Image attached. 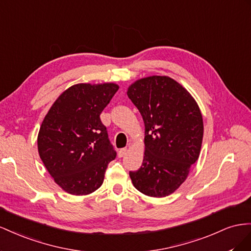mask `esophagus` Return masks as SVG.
<instances>
[{
  "instance_id": "34e87169",
  "label": "esophagus",
  "mask_w": 251,
  "mask_h": 251,
  "mask_svg": "<svg viewBox=\"0 0 251 251\" xmlns=\"http://www.w3.org/2000/svg\"><path fill=\"white\" fill-rule=\"evenodd\" d=\"M127 152V148H122L119 150V156L120 157H123Z\"/></svg>"
}]
</instances>
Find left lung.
I'll return each instance as SVG.
<instances>
[{"instance_id":"1","label":"left lung","mask_w":251,"mask_h":251,"mask_svg":"<svg viewBox=\"0 0 251 251\" xmlns=\"http://www.w3.org/2000/svg\"><path fill=\"white\" fill-rule=\"evenodd\" d=\"M145 124L141 168L130 171L132 184L152 198L174 193L187 178L201 152V110L188 90L167 75L140 78L127 89Z\"/></svg>"}]
</instances>
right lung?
<instances>
[{
  "label": "right lung",
  "mask_w": 251,
  "mask_h": 251,
  "mask_svg": "<svg viewBox=\"0 0 251 251\" xmlns=\"http://www.w3.org/2000/svg\"><path fill=\"white\" fill-rule=\"evenodd\" d=\"M116 83L73 85L50 107L38 134L41 160L67 193L87 196L101 187L114 151L100 114L118 91Z\"/></svg>",
  "instance_id": "add662e5"
}]
</instances>
